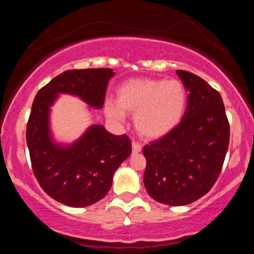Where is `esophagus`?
Here are the masks:
<instances>
[{"instance_id": "esophagus-1", "label": "esophagus", "mask_w": 254, "mask_h": 254, "mask_svg": "<svg viewBox=\"0 0 254 254\" xmlns=\"http://www.w3.org/2000/svg\"><path fill=\"white\" fill-rule=\"evenodd\" d=\"M142 150V145L138 143V142H135L133 141L132 142V153L133 154H137V153H139V151Z\"/></svg>"}]
</instances>
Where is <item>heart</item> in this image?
Segmentation results:
<instances>
[{
  "instance_id": "b5f03b06",
  "label": "heart",
  "mask_w": 254,
  "mask_h": 254,
  "mask_svg": "<svg viewBox=\"0 0 254 254\" xmlns=\"http://www.w3.org/2000/svg\"><path fill=\"white\" fill-rule=\"evenodd\" d=\"M185 106L186 90L180 81L139 78L122 84L117 90V104L107 103L105 113L116 122H123L125 115L135 116L137 133L157 139L176 129Z\"/></svg>"
}]
</instances>
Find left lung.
I'll use <instances>...</instances> for the list:
<instances>
[{"instance_id": "obj_1", "label": "left lung", "mask_w": 254, "mask_h": 254, "mask_svg": "<svg viewBox=\"0 0 254 254\" xmlns=\"http://www.w3.org/2000/svg\"><path fill=\"white\" fill-rule=\"evenodd\" d=\"M188 89L182 121L170 133L145 144L144 186L156 202L186 205L216 183L229 144V123L220 93L203 78L177 70Z\"/></svg>"}]
</instances>
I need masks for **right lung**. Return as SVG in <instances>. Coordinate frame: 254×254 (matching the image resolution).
Returning <instances> with one entry per match:
<instances>
[{
    "label": "right lung",
    "mask_w": 254,
    "mask_h": 254,
    "mask_svg": "<svg viewBox=\"0 0 254 254\" xmlns=\"http://www.w3.org/2000/svg\"><path fill=\"white\" fill-rule=\"evenodd\" d=\"M112 69H74L38 90L26 129L32 170L40 188L57 202L74 208L97 203L106 196L112 177L131 154L127 135L116 136L93 125L71 145L55 144L49 129L50 106L58 94L76 95L101 109Z\"/></svg>",
    "instance_id": "right-lung-1"
}]
</instances>
